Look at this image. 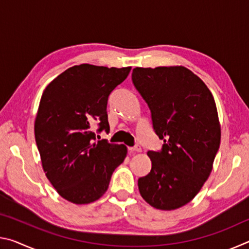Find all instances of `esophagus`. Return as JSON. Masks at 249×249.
<instances>
[{
    "mask_svg": "<svg viewBox=\"0 0 249 249\" xmlns=\"http://www.w3.org/2000/svg\"><path fill=\"white\" fill-rule=\"evenodd\" d=\"M128 150L130 153H140V151H142V148L141 146H134V147H128Z\"/></svg>",
    "mask_w": 249,
    "mask_h": 249,
    "instance_id": "obj_1",
    "label": "esophagus"
}]
</instances>
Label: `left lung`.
I'll list each match as a JSON object with an SVG mask.
<instances>
[{"label":"left lung","instance_id":"obj_1","mask_svg":"<svg viewBox=\"0 0 249 249\" xmlns=\"http://www.w3.org/2000/svg\"><path fill=\"white\" fill-rule=\"evenodd\" d=\"M132 81L148 105L161 150H149L151 170L138 179L141 196L156 209L189 203L212 171L221 142L215 101L184 67L135 68Z\"/></svg>","mask_w":249,"mask_h":249}]
</instances>
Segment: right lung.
Listing matches in <instances>:
<instances>
[{
    "label": "right lung",
    "instance_id": "1",
    "mask_svg": "<svg viewBox=\"0 0 249 249\" xmlns=\"http://www.w3.org/2000/svg\"><path fill=\"white\" fill-rule=\"evenodd\" d=\"M130 69L73 66L41 95L35 120L37 148L50 183L69 202L87 204L100 199L124 161L126 146L96 142L92 126L98 125V133L108 132V95Z\"/></svg>",
    "mask_w": 249,
    "mask_h": 249
}]
</instances>
